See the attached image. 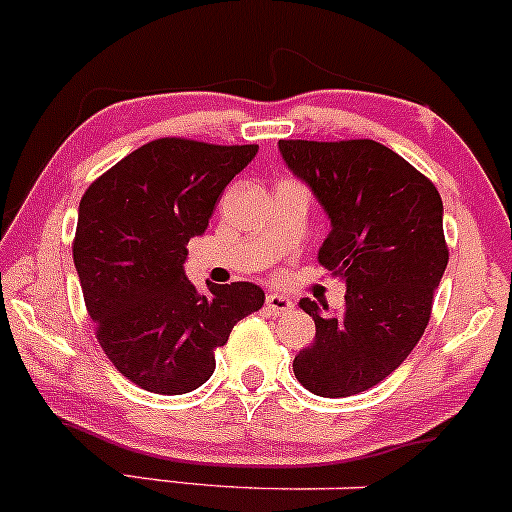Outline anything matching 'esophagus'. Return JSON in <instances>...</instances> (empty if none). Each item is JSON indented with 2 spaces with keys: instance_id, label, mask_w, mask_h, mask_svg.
<instances>
[{
  "instance_id": "1",
  "label": "esophagus",
  "mask_w": 512,
  "mask_h": 512,
  "mask_svg": "<svg viewBox=\"0 0 512 512\" xmlns=\"http://www.w3.org/2000/svg\"><path fill=\"white\" fill-rule=\"evenodd\" d=\"M266 310L271 312V315H283V312L293 310V302L285 298V295L268 293V295H266Z\"/></svg>"
}]
</instances>
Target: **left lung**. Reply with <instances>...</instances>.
<instances>
[{
    "instance_id": "obj_1",
    "label": "left lung",
    "mask_w": 512,
    "mask_h": 512,
    "mask_svg": "<svg viewBox=\"0 0 512 512\" xmlns=\"http://www.w3.org/2000/svg\"><path fill=\"white\" fill-rule=\"evenodd\" d=\"M278 146L332 219L317 258L346 280L337 315L300 300L317 332L293 371L310 393L346 398L390 376L425 334L449 261L442 197L427 175L378 141L283 139Z\"/></svg>"
}]
</instances>
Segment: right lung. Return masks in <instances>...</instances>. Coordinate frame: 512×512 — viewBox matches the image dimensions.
Here are the masks:
<instances>
[{"mask_svg": "<svg viewBox=\"0 0 512 512\" xmlns=\"http://www.w3.org/2000/svg\"><path fill=\"white\" fill-rule=\"evenodd\" d=\"M258 146L148 141L102 173L80 200L73 261L87 315L114 368L139 388L183 395L214 373L234 324L261 310L254 283L197 295L185 244L202 234L219 195Z\"/></svg>", "mask_w": 512, "mask_h": 512, "instance_id": "obj_1", "label": "right lung"}]
</instances>
